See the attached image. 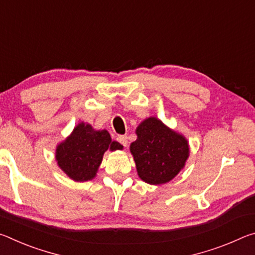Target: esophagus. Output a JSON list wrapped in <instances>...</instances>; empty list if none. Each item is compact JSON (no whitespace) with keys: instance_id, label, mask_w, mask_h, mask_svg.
<instances>
[{"instance_id":"obj_1","label":"esophagus","mask_w":255,"mask_h":255,"mask_svg":"<svg viewBox=\"0 0 255 255\" xmlns=\"http://www.w3.org/2000/svg\"><path fill=\"white\" fill-rule=\"evenodd\" d=\"M117 140L124 146V147H127V146H128V140H127V136L126 135L118 136L117 137Z\"/></svg>"}]
</instances>
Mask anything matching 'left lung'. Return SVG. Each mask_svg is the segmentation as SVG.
<instances>
[{
	"label": "left lung",
	"mask_w": 255,
	"mask_h": 255,
	"mask_svg": "<svg viewBox=\"0 0 255 255\" xmlns=\"http://www.w3.org/2000/svg\"><path fill=\"white\" fill-rule=\"evenodd\" d=\"M137 139L130 144L138 176L159 185L169 182L183 169L189 157V143L156 117H149L136 128Z\"/></svg>",
	"instance_id": "left-lung-1"
}]
</instances>
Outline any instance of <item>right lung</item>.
I'll return each instance as SVG.
<instances>
[{
    "label": "right lung",
    "instance_id": "1",
    "mask_svg": "<svg viewBox=\"0 0 255 255\" xmlns=\"http://www.w3.org/2000/svg\"><path fill=\"white\" fill-rule=\"evenodd\" d=\"M118 141L111 140L106 129L96 130L91 125L80 123L65 140L56 147V161L68 178L84 182L97 175L106 150L123 149Z\"/></svg>",
    "mask_w": 255,
    "mask_h": 255
}]
</instances>
